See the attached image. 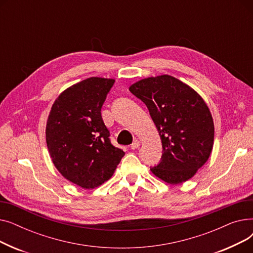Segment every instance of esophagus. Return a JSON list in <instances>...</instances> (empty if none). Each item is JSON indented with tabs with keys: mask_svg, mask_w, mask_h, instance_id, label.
Masks as SVG:
<instances>
[{
	"mask_svg": "<svg viewBox=\"0 0 253 253\" xmlns=\"http://www.w3.org/2000/svg\"><path fill=\"white\" fill-rule=\"evenodd\" d=\"M139 145H140V143H139V141L137 140V139H135L133 142H132V144H131V149L132 150H136L137 148H139Z\"/></svg>",
	"mask_w": 253,
	"mask_h": 253,
	"instance_id": "esophagus-1",
	"label": "esophagus"
}]
</instances>
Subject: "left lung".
<instances>
[{"label": "left lung", "mask_w": 253, "mask_h": 253, "mask_svg": "<svg viewBox=\"0 0 253 253\" xmlns=\"http://www.w3.org/2000/svg\"><path fill=\"white\" fill-rule=\"evenodd\" d=\"M129 90L147 105L161 137V160L151 171L170 184L193 177L208 160L214 139L213 120L202 97L168 75L143 79Z\"/></svg>", "instance_id": "1"}]
</instances>
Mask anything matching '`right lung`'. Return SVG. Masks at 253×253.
Listing matches in <instances>:
<instances>
[{
  "label": "right lung",
  "mask_w": 253,
  "mask_h": 253,
  "mask_svg": "<svg viewBox=\"0 0 253 253\" xmlns=\"http://www.w3.org/2000/svg\"><path fill=\"white\" fill-rule=\"evenodd\" d=\"M115 83L92 77L64 90L53 103L46 126L53 164L68 180L94 189L110 179L124 157L112 144L101 108Z\"/></svg>",
  "instance_id": "1"
}]
</instances>
